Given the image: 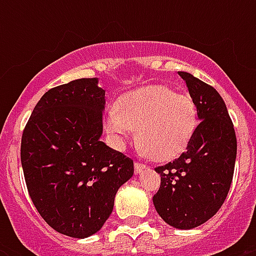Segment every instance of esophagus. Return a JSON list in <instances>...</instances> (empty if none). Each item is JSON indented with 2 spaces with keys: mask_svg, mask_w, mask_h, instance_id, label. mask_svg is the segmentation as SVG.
Here are the masks:
<instances>
[{
  "mask_svg": "<svg viewBox=\"0 0 256 256\" xmlns=\"http://www.w3.org/2000/svg\"><path fill=\"white\" fill-rule=\"evenodd\" d=\"M144 168H146V164H138V162H136V164H134V171H136V174H140V172H142Z\"/></svg>",
  "mask_w": 256,
  "mask_h": 256,
  "instance_id": "34e87169",
  "label": "esophagus"
}]
</instances>
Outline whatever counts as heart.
I'll use <instances>...</instances> for the list:
<instances>
[{
  "label": "heart",
  "mask_w": 256,
  "mask_h": 256,
  "mask_svg": "<svg viewBox=\"0 0 256 256\" xmlns=\"http://www.w3.org/2000/svg\"><path fill=\"white\" fill-rule=\"evenodd\" d=\"M104 118V132L116 150L138 136L140 150L156 160L184 152L198 128V108L187 94L162 85L142 86L126 92Z\"/></svg>",
  "instance_id": "1"
}]
</instances>
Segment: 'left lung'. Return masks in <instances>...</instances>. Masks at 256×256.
<instances>
[{"label": "left lung", "mask_w": 256, "mask_h": 256, "mask_svg": "<svg viewBox=\"0 0 256 256\" xmlns=\"http://www.w3.org/2000/svg\"><path fill=\"white\" fill-rule=\"evenodd\" d=\"M178 74L186 82L200 122L186 152L178 160L156 168L160 187L152 203L168 226L190 230L214 216L228 194L236 160V136L219 92L192 74Z\"/></svg>", "instance_id": "left-lung-1"}]
</instances>
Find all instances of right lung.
Returning <instances> with one entry per match:
<instances>
[{
	"mask_svg": "<svg viewBox=\"0 0 256 256\" xmlns=\"http://www.w3.org/2000/svg\"><path fill=\"white\" fill-rule=\"evenodd\" d=\"M104 104L98 78L74 80L42 96L22 134L30 198L50 227L72 238L102 228L134 174L132 160L100 140Z\"/></svg>",
	"mask_w": 256,
	"mask_h": 256,
	"instance_id": "right-lung-1",
	"label": "right lung"
}]
</instances>
